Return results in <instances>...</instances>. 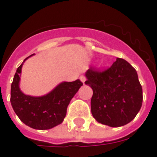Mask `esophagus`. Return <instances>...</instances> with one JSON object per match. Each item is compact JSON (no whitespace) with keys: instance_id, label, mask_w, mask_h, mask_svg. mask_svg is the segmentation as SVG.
<instances>
[{"instance_id":"1","label":"esophagus","mask_w":157,"mask_h":157,"mask_svg":"<svg viewBox=\"0 0 157 157\" xmlns=\"http://www.w3.org/2000/svg\"><path fill=\"white\" fill-rule=\"evenodd\" d=\"M80 80H81V81L83 83V84H85V81H86V78H85V76H83V75H81V76H80Z\"/></svg>"}]
</instances>
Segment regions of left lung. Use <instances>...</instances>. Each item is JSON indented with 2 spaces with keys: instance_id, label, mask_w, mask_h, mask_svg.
I'll return each mask as SVG.
<instances>
[{
  "instance_id": "obj_1",
  "label": "left lung",
  "mask_w": 157,
  "mask_h": 157,
  "mask_svg": "<svg viewBox=\"0 0 157 157\" xmlns=\"http://www.w3.org/2000/svg\"><path fill=\"white\" fill-rule=\"evenodd\" d=\"M85 85L93 89L91 111L99 123L121 127L134 119L143 101L137 72L125 60L117 58L106 70L90 68Z\"/></svg>"
}]
</instances>
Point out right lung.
<instances>
[{"mask_svg":"<svg viewBox=\"0 0 157 157\" xmlns=\"http://www.w3.org/2000/svg\"><path fill=\"white\" fill-rule=\"evenodd\" d=\"M29 57L24 60L14 75L10 102L15 113L25 124L34 129H50L62 123L68 105L83 83L80 80L72 82L64 81L41 97L25 95L21 92L19 85L22 66Z\"/></svg>","mask_w":157,"mask_h":157,"instance_id":"obj_1","label":"right lung"}]
</instances>
